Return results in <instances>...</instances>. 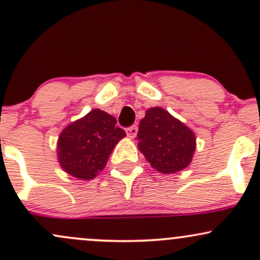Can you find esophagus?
Returning a JSON list of instances; mask_svg holds the SVG:
<instances>
[{"label":"esophagus","mask_w":260,"mask_h":260,"mask_svg":"<svg viewBox=\"0 0 260 260\" xmlns=\"http://www.w3.org/2000/svg\"><path fill=\"white\" fill-rule=\"evenodd\" d=\"M125 133H127V137H129V138H135L137 133H138V127H137V125L128 127L127 129H125Z\"/></svg>","instance_id":"esophagus-1"}]
</instances>
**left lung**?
Listing matches in <instances>:
<instances>
[{
	"label": "left lung",
	"instance_id": "1",
	"mask_svg": "<svg viewBox=\"0 0 260 260\" xmlns=\"http://www.w3.org/2000/svg\"><path fill=\"white\" fill-rule=\"evenodd\" d=\"M136 139L141 153L161 174L189 167L196 149L195 133L161 107L147 110Z\"/></svg>",
	"mask_w": 260,
	"mask_h": 260
}]
</instances>
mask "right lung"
I'll return each instance as SVG.
<instances>
[{"label":"right lung","mask_w":260,"mask_h":260,"mask_svg":"<svg viewBox=\"0 0 260 260\" xmlns=\"http://www.w3.org/2000/svg\"><path fill=\"white\" fill-rule=\"evenodd\" d=\"M113 116L92 110L71 122L58 139V160L65 173L80 180H91L106 167L116 144L125 137Z\"/></svg>","instance_id":"obj_1"}]
</instances>
